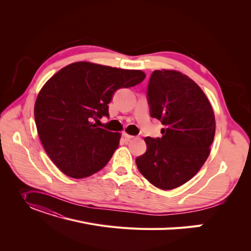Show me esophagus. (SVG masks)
Wrapping results in <instances>:
<instances>
[{
    "instance_id": "obj_1",
    "label": "esophagus",
    "mask_w": 251,
    "mask_h": 251,
    "mask_svg": "<svg viewBox=\"0 0 251 251\" xmlns=\"http://www.w3.org/2000/svg\"><path fill=\"white\" fill-rule=\"evenodd\" d=\"M123 136H124V138H125V140H130V139H132V138H134V136L133 135H130V134H128L127 132H123Z\"/></svg>"
}]
</instances>
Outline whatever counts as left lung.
Wrapping results in <instances>:
<instances>
[{
    "mask_svg": "<svg viewBox=\"0 0 251 251\" xmlns=\"http://www.w3.org/2000/svg\"><path fill=\"white\" fill-rule=\"evenodd\" d=\"M148 99L151 116L165 128L161 138H144L148 149L136 165L153 186L174 189L189 181L208 157L216 132L214 110L202 89L176 70H154Z\"/></svg>",
    "mask_w": 251,
    "mask_h": 251,
    "instance_id": "left-lung-1",
    "label": "left lung"
}]
</instances>
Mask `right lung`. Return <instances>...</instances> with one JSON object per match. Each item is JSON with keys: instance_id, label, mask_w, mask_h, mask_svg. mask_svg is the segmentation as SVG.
Segmentation results:
<instances>
[{"instance_id": "add662e5", "label": "right lung", "mask_w": 251, "mask_h": 251, "mask_svg": "<svg viewBox=\"0 0 251 251\" xmlns=\"http://www.w3.org/2000/svg\"><path fill=\"white\" fill-rule=\"evenodd\" d=\"M141 70L75 62L52 75L39 90L34 120L43 147L62 173L80 179L108 164L121 133L92 122L109 116L114 92L140 83Z\"/></svg>"}]
</instances>
